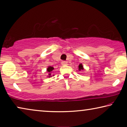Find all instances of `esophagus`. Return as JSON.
<instances>
[{
	"instance_id": "esophagus-1",
	"label": "esophagus",
	"mask_w": 127,
	"mask_h": 127,
	"mask_svg": "<svg viewBox=\"0 0 127 127\" xmlns=\"http://www.w3.org/2000/svg\"><path fill=\"white\" fill-rule=\"evenodd\" d=\"M62 64L63 65H67V62H65V61H62Z\"/></svg>"
}]
</instances>
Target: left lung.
<instances>
[{
  "instance_id": "obj_1",
  "label": "left lung",
  "mask_w": 127,
  "mask_h": 127,
  "mask_svg": "<svg viewBox=\"0 0 127 127\" xmlns=\"http://www.w3.org/2000/svg\"><path fill=\"white\" fill-rule=\"evenodd\" d=\"M84 69V67H83V64L81 63V64H80L79 65V71H83V70Z\"/></svg>"
}]
</instances>
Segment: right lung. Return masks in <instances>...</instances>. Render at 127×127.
I'll use <instances>...</instances> for the list:
<instances>
[{
  "label": "right lung",
  "instance_id": "add662e5",
  "mask_svg": "<svg viewBox=\"0 0 127 127\" xmlns=\"http://www.w3.org/2000/svg\"><path fill=\"white\" fill-rule=\"evenodd\" d=\"M54 68L51 66H48V68H47V72H48V77H51L52 76H54V75H52V72L54 71Z\"/></svg>",
  "mask_w": 127,
  "mask_h": 127
}]
</instances>
